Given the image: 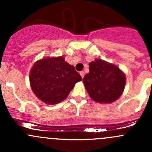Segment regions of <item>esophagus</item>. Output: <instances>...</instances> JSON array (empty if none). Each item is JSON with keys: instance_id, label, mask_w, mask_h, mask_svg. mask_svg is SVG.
<instances>
[{"instance_id": "esophagus-1", "label": "esophagus", "mask_w": 152, "mask_h": 152, "mask_svg": "<svg viewBox=\"0 0 152 152\" xmlns=\"http://www.w3.org/2000/svg\"><path fill=\"white\" fill-rule=\"evenodd\" d=\"M80 73L81 76H82V78H84V76H85V73H84V72H83V71H81V72H80V73Z\"/></svg>"}]
</instances>
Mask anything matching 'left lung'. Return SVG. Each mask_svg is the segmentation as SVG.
Masks as SVG:
<instances>
[{
  "label": "left lung",
  "instance_id": "left-lung-1",
  "mask_svg": "<svg viewBox=\"0 0 152 152\" xmlns=\"http://www.w3.org/2000/svg\"><path fill=\"white\" fill-rule=\"evenodd\" d=\"M90 72L83 83L92 99L98 103H113L123 93L125 74L113 64L96 59L89 64Z\"/></svg>",
  "mask_w": 152,
  "mask_h": 152
}]
</instances>
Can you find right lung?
<instances>
[{"instance_id": "obj_1", "label": "right lung", "mask_w": 152, "mask_h": 152, "mask_svg": "<svg viewBox=\"0 0 152 152\" xmlns=\"http://www.w3.org/2000/svg\"><path fill=\"white\" fill-rule=\"evenodd\" d=\"M29 80L39 100L47 104H56L66 99L82 78L73 65L59 56L37 61L30 71Z\"/></svg>"}]
</instances>
